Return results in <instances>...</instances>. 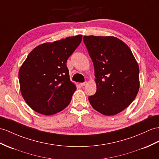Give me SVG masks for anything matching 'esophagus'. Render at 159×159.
Returning <instances> with one entry per match:
<instances>
[{"instance_id": "34e87169", "label": "esophagus", "mask_w": 159, "mask_h": 159, "mask_svg": "<svg viewBox=\"0 0 159 159\" xmlns=\"http://www.w3.org/2000/svg\"><path fill=\"white\" fill-rule=\"evenodd\" d=\"M86 84H87V82H83V83H80V86H82V87H83V86H86Z\"/></svg>"}]
</instances>
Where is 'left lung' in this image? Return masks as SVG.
I'll return each instance as SVG.
<instances>
[{"instance_id":"1","label":"left lung","mask_w":159,"mask_h":159,"mask_svg":"<svg viewBox=\"0 0 159 159\" xmlns=\"http://www.w3.org/2000/svg\"><path fill=\"white\" fill-rule=\"evenodd\" d=\"M83 40L94 64L96 77V92L89 96V102L102 115H117L138 94L137 61L128 46L117 38L85 36Z\"/></svg>"}]
</instances>
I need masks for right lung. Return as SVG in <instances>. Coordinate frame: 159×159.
<instances>
[{
  "instance_id": "add662e5",
  "label": "right lung",
  "mask_w": 159,
  "mask_h": 159,
  "mask_svg": "<svg viewBox=\"0 0 159 159\" xmlns=\"http://www.w3.org/2000/svg\"><path fill=\"white\" fill-rule=\"evenodd\" d=\"M77 35L36 46L19 71L23 98L38 113L51 115L70 103L76 90L69 78L67 61L82 42Z\"/></svg>"
}]
</instances>
